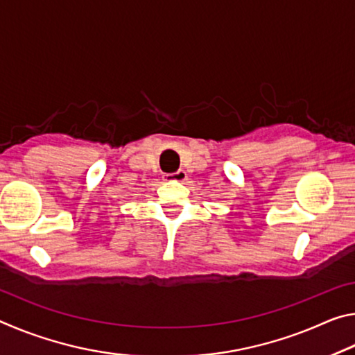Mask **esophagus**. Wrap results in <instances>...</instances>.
I'll return each mask as SVG.
<instances>
[{"instance_id": "esophagus-1", "label": "esophagus", "mask_w": 355, "mask_h": 355, "mask_svg": "<svg viewBox=\"0 0 355 355\" xmlns=\"http://www.w3.org/2000/svg\"><path fill=\"white\" fill-rule=\"evenodd\" d=\"M186 178H188V173H186L183 169H180L177 172L169 173V175H166L167 182H180V183H183Z\"/></svg>"}]
</instances>
